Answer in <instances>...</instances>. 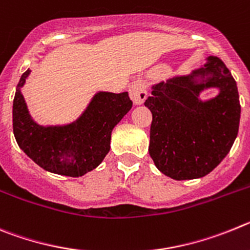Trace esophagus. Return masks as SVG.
<instances>
[{"mask_svg":"<svg viewBox=\"0 0 250 250\" xmlns=\"http://www.w3.org/2000/svg\"><path fill=\"white\" fill-rule=\"evenodd\" d=\"M147 88H146V84L141 81H137V82L132 83L129 87V97L130 100L133 101L134 104H142L145 102L146 98H147Z\"/></svg>","mask_w":250,"mask_h":250,"instance_id":"obj_1","label":"esophagus"}]
</instances>
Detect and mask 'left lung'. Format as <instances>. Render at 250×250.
Returning a JSON list of instances; mask_svg holds the SVG:
<instances>
[{"label": "left lung", "mask_w": 250, "mask_h": 250, "mask_svg": "<svg viewBox=\"0 0 250 250\" xmlns=\"http://www.w3.org/2000/svg\"><path fill=\"white\" fill-rule=\"evenodd\" d=\"M210 74L204 83L197 75ZM208 86L221 89L207 103L197 100ZM145 105L152 112L149 156L163 174L177 181L204 177L223 161L239 129L235 80L220 58L209 56L203 68L152 87Z\"/></svg>", "instance_id": "8db88e82"}]
</instances>
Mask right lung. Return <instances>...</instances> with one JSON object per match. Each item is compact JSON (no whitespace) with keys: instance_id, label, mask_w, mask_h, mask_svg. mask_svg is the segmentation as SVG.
Segmentation results:
<instances>
[{"instance_id":"1","label":"right lung","mask_w":250,"mask_h":250,"mask_svg":"<svg viewBox=\"0 0 250 250\" xmlns=\"http://www.w3.org/2000/svg\"><path fill=\"white\" fill-rule=\"evenodd\" d=\"M27 69L13 100V133L21 149L48 172L81 177L98 167L109 152L114 125L132 108L128 92H100L76 122L62 127H41L31 120L20 91Z\"/></svg>"}]
</instances>
